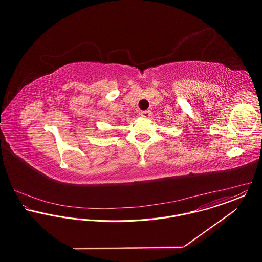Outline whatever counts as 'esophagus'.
Segmentation results:
<instances>
[{
	"label": "esophagus",
	"mask_w": 262,
	"mask_h": 262,
	"mask_svg": "<svg viewBox=\"0 0 262 262\" xmlns=\"http://www.w3.org/2000/svg\"><path fill=\"white\" fill-rule=\"evenodd\" d=\"M140 115H141L142 117H144V118H149L150 116L152 115V112H151L150 110H146V111H142Z\"/></svg>",
	"instance_id": "obj_1"
}]
</instances>
